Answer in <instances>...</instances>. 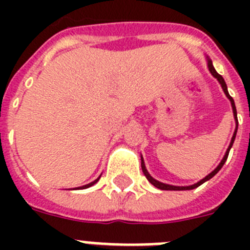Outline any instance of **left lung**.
<instances>
[{"label": "left lung", "mask_w": 250, "mask_h": 250, "mask_svg": "<svg viewBox=\"0 0 250 250\" xmlns=\"http://www.w3.org/2000/svg\"><path fill=\"white\" fill-rule=\"evenodd\" d=\"M208 67H209V71H210V74L213 75L214 77H215L216 80L219 81V83H220V85H222L223 91H224V94L227 95V98H228L229 100H230L231 107H233L234 119H235V121H237V127H235V131H234L233 138H231V141H230V144H229L228 150H227V152H225V155H224V158H223V160L220 161V164L218 165V167H216L215 169H214L213 171H211V173L209 174V175H207L204 179H202L200 182H198V183H196V184L189 185V187H174V185L164 184V183H160V182H158V180H155V179L152 178V176L150 175L149 173H147V170H146V167H145V164H144V160H143V158H141V169H143V173H144V175L146 176L147 180H149V182L151 183V184L154 185V187H156V188H158V189H161V190H191V189H195V188L200 187V185H202L203 183H205V182H207V180H209V179L213 178V176L215 175V174L218 173V171H219L220 169H222L223 165H224V163H225V161H227V159H228L229 151H230L231 146H233L234 140H235V135H237V130H238V119H237V109H235V104H234L233 98H231L230 95H229L228 87H227V83H225L224 79H223L222 75H219V74H218V72L215 71V68H214V66H213V62H211V60H209V59H208Z\"/></svg>", "instance_id": "left-lung-1"}]
</instances>
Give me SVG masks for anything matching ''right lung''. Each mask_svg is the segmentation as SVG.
<instances>
[{
    "label": "right lung",
    "instance_id": "right-lung-1",
    "mask_svg": "<svg viewBox=\"0 0 250 250\" xmlns=\"http://www.w3.org/2000/svg\"><path fill=\"white\" fill-rule=\"evenodd\" d=\"M99 179H100V178H98V179H96V180H94V182H92V183H90V184L83 185V187H80V188H76V189H86V188H90V187H92V185H94L95 183H98V182H99Z\"/></svg>",
    "mask_w": 250,
    "mask_h": 250
}]
</instances>
